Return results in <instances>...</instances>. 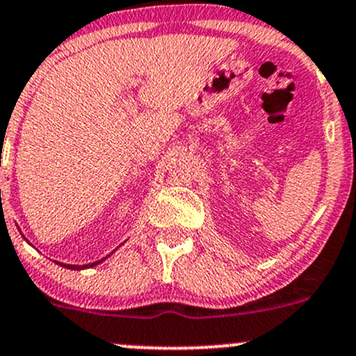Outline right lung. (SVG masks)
<instances>
[{
  "label": "right lung",
  "mask_w": 356,
  "mask_h": 356,
  "mask_svg": "<svg viewBox=\"0 0 356 356\" xmlns=\"http://www.w3.org/2000/svg\"><path fill=\"white\" fill-rule=\"evenodd\" d=\"M108 257H109V255H108ZM104 259H106V257H104ZM104 259L97 260V261H95V264H88V265H69V264H60V261H57V264L60 265V267H65V268H72V270H81V268H89V267H95V265L101 264V261H103Z\"/></svg>",
  "instance_id": "right-lung-1"
}]
</instances>
